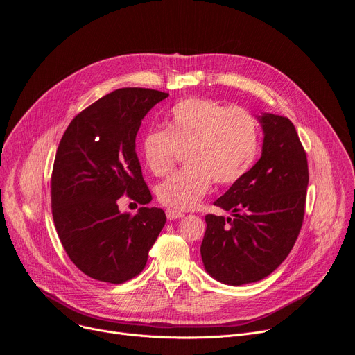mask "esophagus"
Returning a JSON list of instances; mask_svg holds the SVG:
<instances>
[{
  "label": "esophagus",
  "instance_id": "obj_1",
  "mask_svg": "<svg viewBox=\"0 0 355 355\" xmlns=\"http://www.w3.org/2000/svg\"><path fill=\"white\" fill-rule=\"evenodd\" d=\"M181 218H184L182 211H177V210H173V209L166 210V219L168 220H177V219H181Z\"/></svg>",
  "mask_w": 355,
  "mask_h": 355
}]
</instances>
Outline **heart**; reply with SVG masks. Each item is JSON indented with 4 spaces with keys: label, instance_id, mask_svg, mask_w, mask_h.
Listing matches in <instances>:
<instances>
[{
    "label": "heart",
    "instance_id": "heart-1",
    "mask_svg": "<svg viewBox=\"0 0 355 355\" xmlns=\"http://www.w3.org/2000/svg\"><path fill=\"white\" fill-rule=\"evenodd\" d=\"M184 166L158 187V198L168 207L190 210L210 191L211 181L234 184L250 171L259 148L257 120L241 107L206 98L175 104L166 130H152L142 139V155L155 175H165L178 149H186Z\"/></svg>",
    "mask_w": 355,
    "mask_h": 355
}]
</instances>
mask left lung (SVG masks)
<instances>
[{"instance_id": "1", "label": "left lung", "mask_w": 355, "mask_h": 355, "mask_svg": "<svg viewBox=\"0 0 355 355\" xmlns=\"http://www.w3.org/2000/svg\"><path fill=\"white\" fill-rule=\"evenodd\" d=\"M263 153L214 206L234 218L206 216L200 246L206 271L223 284L263 280L290 254L303 223L309 169L295 125L283 116L258 117Z\"/></svg>"}]
</instances>
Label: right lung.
<instances>
[{
	"instance_id": "add662e5",
	"label": "right lung",
	"mask_w": 355,
	"mask_h": 355,
	"mask_svg": "<svg viewBox=\"0 0 355 355\" xmlns=\"http://www.w3.org/2000/svg\"><path fill=\"white\" fill-rule=\"evenodd\" d=\"M166 97L150 88H119L76 114L59 142L53 222L69 259L91 279L120 284L136 277L166 222L158 207L119 210L125 194L141 205L152 200L135 141L144 117Z\"/></svg>"
}]
</instances>
